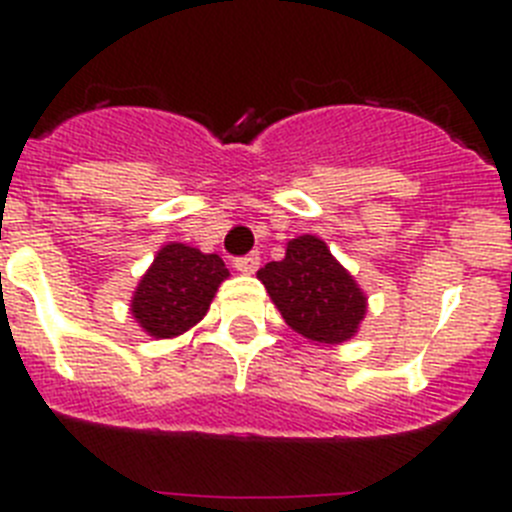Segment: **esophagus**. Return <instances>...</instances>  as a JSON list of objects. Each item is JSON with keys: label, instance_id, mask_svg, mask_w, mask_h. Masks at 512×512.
<instances>
[{"label": "esophagus", "instance_id": "obj_1", "mask_svg": "<svg viewBox=\"0 0 512 512\" xmlns=\"http://www.w3.org/2000/svg\"><path fill=\"white\" fill-rule=\"evenodd\" d=\"M259 264H261L259 251H251L246 253V256H238V259H235V269L241 271V274H253V271L259 269Z\"/></svg>", "mask_w": 512, "mask_h": 512}]
</instances>
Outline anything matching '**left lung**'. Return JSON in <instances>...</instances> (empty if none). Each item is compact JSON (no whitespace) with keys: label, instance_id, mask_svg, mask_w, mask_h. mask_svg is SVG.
I'll return each mask as SVG.
<instances>
[{"label":"left lung","instance_id":"left-lung-1","mask_svg":"<svg viewBox=\"0 0 512 512\" xmlns=\"http://www.w3.org/2000/svg\"><path fill=\"white\" fill-rule=\"evenodd\" d=\"M289 328L318 343H343L359 328L366 297L315 235L289 241L287 256L259 271Z\"/></svg>","mask_w":512,"mask_h":512}]
</instances>
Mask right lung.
Returning <instances> with one entry per match:
<instances>
[{"mask_svg": "<svg viewBox=\"0 0 512 512\" xmlns=\"http://www.w3.org/2000/svg\"><path fill=\"white\" fill-rule=\"evenodd\" d=\"M225 277L228 269L217 253L169 243L140 279L133 295L135 320L156 338L179 336L205 318Z\"/></svg>", "mask_w": 512, "mask_h": 512, "instance_id": "1", "label": "right lung"}]
</instances>
